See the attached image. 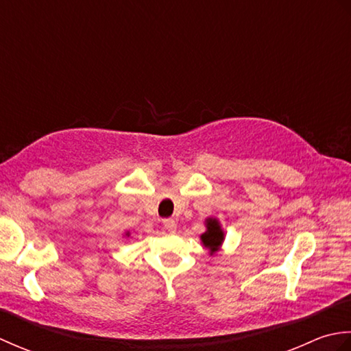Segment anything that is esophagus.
Masks as SVG:
<instances>
[{
	"label": "esophagus",
	"instance_id": "obj_1",
	"mask_svg": "<svg viewBox=\"0 0 351 351\" xmlns=\"http://www.w3.org/2000/svg\"><path fill=\"white\" fill-rule=\"evenodd\" d=\"M162 225H164V229L169 230V232H175L176 230V221L173 219L162 220Z\"/></svg>",
	"mask_w": 351,
	"mask_h": 351
}]
</instances>
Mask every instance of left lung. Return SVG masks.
Listing matches in <instances>:
<instances>
[{
  "label": "left lung",
  "mask_w": 351,
  "mask_h": 351,
  "mask_svg": "<svg viewBox=\"0 0 351 351\" xmlns=\"http://www.w3.org/2000/svg\"><path fill=\"white\" fill-rule=\"evenodd\" d=\"M205 225L206 230L200 235V240H202V244L206 249H210V252L214 253L220 249L223 240H225V234H223V229L217 219H206Z\"/></svg>",
  "instance_id": "obj_1"
}]
</instances>
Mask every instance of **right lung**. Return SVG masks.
I'll return each mask as SVG.
<instances>
[{
    "label": "right lung",
    "mask_w": 351,
    "mask_h": 351,
    "mask_svg": "<svg viewBox=\"0 0 351 351\" xmlns=\"http://www.w3.org/2000/svg\"><path fill=\"white\" fill-rule=\"evenodd\" d=\"M126 235H128V237H130V232H128V234H126Z\"/></svg>",
    "instance_id": "obj_1"
}]
</instances>
